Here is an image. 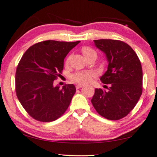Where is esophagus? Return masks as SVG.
I'll use <instances>...</instances> for the list:
<instances>
[{"label":"esophagus","instance_id":"1","mask_svg":"<svg viewBox=\"0 0 157 157\" xmlns=\"http://www.w3.org/2000/svg\"><path fill=\"white\" fill-rule=\"evenodd\" d=\"M83 84H76V89H79V88H81V87H83Z\"/></svg>","mask_w":157,"mask_h":157}]
</instances>
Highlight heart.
Masks as SVG:
<instances>
[{"mask_svg":"<svg viewBox=\"0 0 157 157\" xmlns=\"http://www.w3.org/2000/svg\"><path fill=\"white\" fill-rule=\"evenodd\" d=\"M94 52L91 49L84 48L83 49V53L84 55L89 52ZM96 76L94 71H78L71 75V78L73 81L78 83H87L90 82L93 78Z\"/></svg>","mask_w":157,"mask_h":157,"instance_id":"1","label":"heart"}]
</instances>
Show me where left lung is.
<instances>
[{"label":"left lung","mask_w":157,"mask_h":157,"mask_svg":"<svg viewBox=\"0 0 157 157\" xmlns=\"http://www.w3.org/2000/svg\"><path fill=\"white\" fill-rule=\"evenodd\" d=\"M105 54L108 69L101 77L108 90L95 88L91 103L99 115L117 120L135 108L142 93V69L137 54L125 42L115 40H94Z\"/></svg>","instance_id":"8db88e82"}]
</instances>
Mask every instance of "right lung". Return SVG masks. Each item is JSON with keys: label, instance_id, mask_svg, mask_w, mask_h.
Returning <instances> with one entry per match:
<instances>
[{"label": "right lung", "instance_id": "1", "mask_svg": "<svg viewBox=\"0 0 157 157\" xmlns=\"http://www.w3.org/2000/svg\"><path fill=\"white\" fill-rule=\"evenodd\" d=\"M80 41L47 40L33 45L22 56L15 74V90L21 105L34 119L52 122L60 117L76 93L74 84L54 86L63 60Z\"/></svg>", "mask_w": 157, "mask_h": 157}]
</instances>
